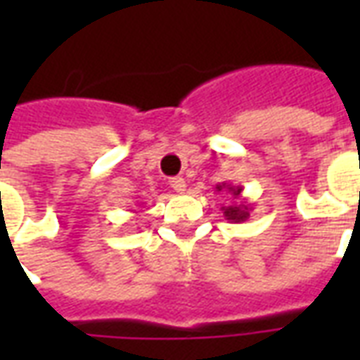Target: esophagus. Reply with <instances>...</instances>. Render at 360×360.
<instances>
[{"label":"esophagus","instance_id":"obj_1","mask_svg":"<svg viewBox=\"0 0 360 360\" xmlns=\"http://www.w3.org/2000/svg\"><path fill=\"white\" fill-rule=\"evenodd\" d=\"M169 187L173 188V193L181 195V193H185L187 183H185V179H183V177H172V179H169Z\"/></svg>","mask_w":360,"mask_h":360}]
</instances>
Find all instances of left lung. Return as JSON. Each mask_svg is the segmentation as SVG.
I'll return each mask as SVG.
<instances>
[{"label":"left lung","instance_id":"left-lung-1","mask_svg":"<svg viewBox=\"0 0 360 360\" xmlns=\"http://www.w3.org/2000/svg\"><path fill=\"white\" fill-rule=\"evenodd\" d=\"M216 188H218V191H224V188H226L227 193L233 196V200H237V202H231V204H227V206H221L224 218H226L227 221H231V224H241V221H247L252 208H250V204H247L241 198L243 187H233V185L221 183V185H218Z\"/></svg>","mask_w":360,"mask_h":360}]
</instances>
